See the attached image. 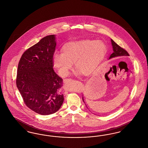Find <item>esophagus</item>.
<instances>
[{"instance_id": "34e87169", "label": "esophagus", "mask_w": 148, "mask_h": 148, "mask_svg": "<svg viewBox=\"0 0 148 148\" xmlns=\"http://www.w3.org/2000/svg\"><path fill=\"white\" fill-rule=\"evenodd\" d=\"M69 80H70V79H64V83H67L68 82H69Z\"/></svg>"}]
</instances>
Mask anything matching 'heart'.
<instances>
[{"mask_svg": "<svg viewBox=\"0 0 148 148\" xmlns=\"http://www.w3.org/2000/svg\"><path fill=\"white\" fill-rule=\"evenodd\" d=\"M106 46L100 40H84L65 44L62 54L55 53L53 56L54 66L62 77L67 76L75 63L77 74L89 75L98 66L105 56Z\"/></svg>", "mask_w": 148, "mask_h": 148, "instance_id": "obj_1", "label": "heart"}]
</instances>
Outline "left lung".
Wrapping results in <instances>:
<instances>
[{
    "label": "left lung",
    "instance_id": "left-lung-1",
    "mask_svg": "<svg viewBox=\"0 0 148 148\" xmlns=\"http://www.w3.org/2000/svg\"><path fill=\"white\" fill-rule=\"evenodd\" d=\"M112 45L113 47V53L110 55L109 59H111L113 58L116 57H121V56H129V53L124 49L120 47L119 45H118L116 42H115L112 39H111ZM83 100L84 101V99L83 97Z\"/></svg>",
    "mask_w": 148,
    "mask_h": 148
}]
</instances>
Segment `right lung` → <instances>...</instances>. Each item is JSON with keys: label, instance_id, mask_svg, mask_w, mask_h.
Returning a JSON list of instances; mask_svg holds the SVG:
<instances>
[{"label": "right lung", "instance_id": "obj_1", "mask_svg": "<svg viewBox=\"0 0 148 148\" xmlns=\"http://www.w3.org/2000/svg\"><path fill=\"white\" fill-rule=\"evenodd\" d=\"M56 36L48 35L27 50L18 66L16 84L25 104L41 115L56 112L64 101L63 79L54 71Z\"/></svg>", "mask_w": 148, "mask_h": 148}]
</instances>
